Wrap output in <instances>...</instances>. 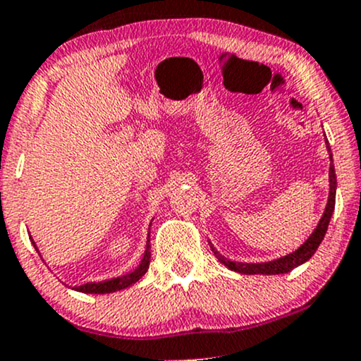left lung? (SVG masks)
Returning <instances> with one entry per match:
<instances>
[{"instance_id":"1","label":"left lung","mask_w":361,"mask_h":361,"mask_svg":"<svg viewBox=\"0 0 361 361\" xmlns=\"http://www.w3.org/2000/svg\"><path fill=\"white\" fill-rule=\"evenodd\" d=\"M326 147L327 152H329L331 166H329V197H327V204L324 209V214H322L321 221L316 226V229L312 231V234L305 239L304 244H300L295 251L288 252V255L281 256V258L264 261V263H243V261H231L227 259L226 256H222L215 247L210 244V250L215 255V258L221 261L222 264H226L229 270L243 273V275H283V273L292 271L293 268L300 267L305 261L312 258L314 252L317 251L319 244L324 239L327 226H329L331 215L334 212V204H336V173H334V164H333V152H331L329 144H327L326 139Z\"/></svg>"}]
</instances>
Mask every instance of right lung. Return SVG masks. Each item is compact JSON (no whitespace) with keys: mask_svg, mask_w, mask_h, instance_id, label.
<instances>
[{"mask_svg":"<svg viewBox=\"0 0 361 361\" xmlns=\"http://www.w3.org/2000/svg\"><path fill=\"white\" fill-rule=\"evenodd\" d=\"M32 244L35 246L34 239H32ZM35 250H37V246H35ZM37 252H39V250H37ZM149 261H151V244H149V239H147L146 251H144L142 259H140V263L137 264V268H135V270L128 271L122 276H117V279H110V280H103V281H88V283H82V285H80V287H74V290H76V292H82V293L118 292V290H123V288L130 287V285H134L135 281H139L144 275H146V271L149 268Z\"/></svg>","mask_w":361,"mask_h":361,"instance_id":"obj_1","label":"right lung"}]
</instances>
